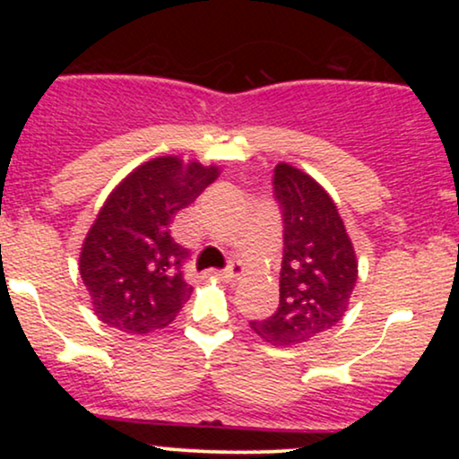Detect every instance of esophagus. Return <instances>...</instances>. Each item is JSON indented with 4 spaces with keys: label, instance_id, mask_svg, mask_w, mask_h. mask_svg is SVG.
Segmentation results:
<instances>
[{
    "label": "esophagus",
    "instance_id": "esophagus-1",
    "mask_svg": "<svg viewBox=\"0 0 459 459\" xmlns=\"http://www.w3.org/2000/svg\"><path fill=\"white\" fill-rule=\"evenodd\" d=\"M246 272H247L246 263L237 261V263H233V265H229V267H226V270H222V272H218V276H220V278H224V281H235V278L244 276V273H246Z\"/></svg>",
    "mask_w": 459,
    "mask_h": 459
}]
</instances>
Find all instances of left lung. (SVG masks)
I'll use <instances>...</instances> for the list:
<instances>
[{"instance_id": "8db88e82", "label": "left lung", "mask_w": 459, "mask_h": 459, "mask_svg": "<svg viewBox=\"0 0 459 459\" xmlns=\"http://www.w3.org/2000/svg\"><path fill=\"white\" fill-rule=\"evenodd\" d=\"M282 209L284 252L281 304L250 328L272 345H299L339 324L358 281L354 244L332 196L291 163L273 170Z\"/></svg>"}]
</instances>
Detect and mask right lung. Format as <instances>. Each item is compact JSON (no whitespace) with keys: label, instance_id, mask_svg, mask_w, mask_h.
Segmentation results:
<instances>
[{"label":"right lung","instance_id":"right-lung-1","mask_svg":"<svg viewBox=\"0 0 459 459\" xmlns=\"http://www.w3.org/2000/svg\"><path fill=\"white\" fill-rule=\"evenodd\" d=\"M218 177V166L161 155L109 192L79 252V273L103 324L149 334L177 317L194 287L183 278L186 247L172 239L170 224Z\"/></svg>","mask_w":459,"mask_h":459}]
</instances>
